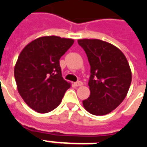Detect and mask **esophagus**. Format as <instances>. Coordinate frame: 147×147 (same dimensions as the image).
I'll return each instance as SVG.
<instances>
[{
  "mask_svg": "<svg viewBox=\"0 0 147 147\" xmlns=\"http://www.w3.org/2000/svg\"><path fill=\"white\" fill-rule=\"evenodd\" d=\"M83 82H81V81H78V82H76V83H75V86H83Z\"/></svg>",
  "mask_w": 147,
  "mask_h": 147,
  "instance_id": "34e87169",
  "label": "esophagus"
}]
</instances>
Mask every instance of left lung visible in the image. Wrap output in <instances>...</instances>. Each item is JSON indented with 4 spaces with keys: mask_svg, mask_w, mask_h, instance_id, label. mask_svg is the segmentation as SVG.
Segmentation results:
<instances>
[{
    "mask_svg": "<svg viewBox=\"0 0 147 147\" xmlns=\"http://www.w3.org/2000/svg\"><path fill=\"white\" fill-rule=\"evenodd\" d=\"M90 65V94L83 105L95 116L111 113L125 98L131 82V71L125 56L110 43L98 39H80Z\"/></svg>",
    "mask_w": 147,
    "mask_h": 147,
    "instance_id": "left-lung-1",
    "label": "left lung"
}]
</instances>
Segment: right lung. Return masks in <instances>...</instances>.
<instances>
[{"mask_svg":"<svg viewBox=\"0 0 147 147\" xmlns=\"http://www.w3.org/2000/svg\"><path fill=\"white\" fill-rule=\"evenodd\" d=\"M74 40L41 37L22 50L14 69L18 91L30 108L46 113L60 105L71 84L63 79L60 59Z\"/></svg>","mask_w":147,"mask_h":147,"instance_id":"right-lung-1","label":"right lung"}]
</instances>
